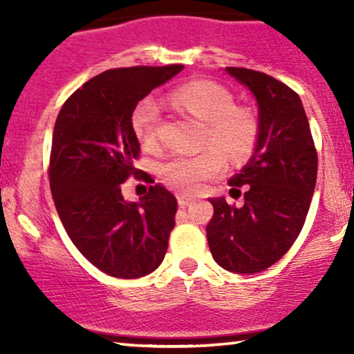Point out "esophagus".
I'll use <instances>...</instances> for the list:
<instances>
[{
  "mask_svg": "<svg viewBox=\"0 0 354 354\" xmlns=\"http://www.w3.org/2000/svg\"><path fill=\"white\" fill-rule=\"evenodd\" d=\"M178 203H180L181 208H186L191 203H194V198L189 196V194H178Z\"/></svg>",
  "mask_w": 354,
  "mask_h": 354,
  "instance_id": "esophagus-1",
  "label": "esophagus"
}]
</instances>
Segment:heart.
I'll return each instance as SVG.
<instances>
[{
  "label": "heart",
  "mask_w": 354,
  "mask_h": 354,
  "mask_svg": "<svg viewBox=\"0 0 354 354\" xmlns=\"http://www.w3.org/2000/svg\"><path fill=\"white\" fill-rule=\"evenodd\" d=\"M173 101L208 124V140L218 146L196 154H171L158 166L160 180L168 188L183 194H193L225 171L226 158L222 149L231 160H241L251 151L256 123L250 113L234 109V100L228 89L209 81H194L178 88L173 93ZM131 124L138 141L145 148H154L160 126V106L156 101L151 98L141 101L133 111Z\"/></svg>",
  "instance_id": "obj_1"
}]
</instances>
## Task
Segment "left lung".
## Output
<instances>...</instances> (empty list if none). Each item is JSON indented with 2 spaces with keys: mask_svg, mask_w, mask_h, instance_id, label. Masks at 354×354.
I'll list each match as a JSON object with an SVG mask.
<instances>
[{
  "mask_svg": "<svg viewBox=\"0 0 354 354\" xmlns=\"http://www.w3.org/2000/svg\"><path fill=\"white\" fill-rule=\"evenodd\" d=\"M258 106L253 154L230 178L245 186V205L209 198L213 218L206 238L214 261L226 271L253 274L274 265L301 231L318 174V154L299 96L281 81L246 68H226Z\"/></svg>",
  "mask_w": 354,
  "mask_h": 354,
  "instance_id": "8db88e82",
  "label": "left lung"
}]
</instances>
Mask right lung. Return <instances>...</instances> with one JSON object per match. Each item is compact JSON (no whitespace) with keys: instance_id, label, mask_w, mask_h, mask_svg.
I'll return each instance as SVG.
<instances>
[{"instance_id":"1","label":"right lung","mask_w":354,"mask_h":354,"mask_svg":"<svg viewBox=\"0 0 354 354\" xmlns=\"http://www.w3.org/2000/svg\"><path fill=\"white\" fill-rule=\"evenodd\" d=\"M183 68L108 70L76 89L56 118L50 158L56 211L81 254L115 278L153 273L168 250L176 198L156 183L140 200L126 201L121 183L136 176L140 141L131 116L138 101Z\"/></svg>"}]
</instances>
